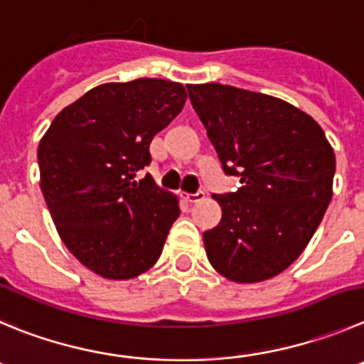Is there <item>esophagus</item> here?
<instances>
[{
  "label": "esophagus",
  "instance_id": "obj_1",
  "mask_svg": "<svg viewBox=\"0 0 364 364\" xmlns=\"http://www.w3.org/2000/svg\"><path fill=\"white\" fill-rule=\"evenodd\" d=\"M205 199V193L198 192V193H185V201L188 203H199Z\"/></svg>",
  "mask_w": 364,
  "mask_h": 364
}]
</instances>
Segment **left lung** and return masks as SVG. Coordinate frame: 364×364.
<instances>
[{"label":"left lung","instance_id":"left-lung-1","mask_svg":"<svg viewBox=\"0 0 364 364\" xmlns=\"http://www.w3.org/2000/svg\"><path fill=\"white\" fill-rule=\"evenodd\" d=\"M223 168L240 176L228 196H213L220 223L203 233L219 274L257 284L304 253L332 199L336 156L320 124L289 102L219 82L188 84Z\"/></svg>","mask_w":364,"mask_h":364}]
</instances>
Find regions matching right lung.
I'll list each match as a JSON object with an SVG mask.
<instances>
[{"instance_id": "obj_1", "label": "right lung", "mask_w": 364, "mask_h": 364, "mask_svg": "<svg viewBox=\"0 0 364 364\" xmlns=\"http://www.w3.org/2000/svg\"><path fill=\"white\" fill-rule=\"evenodd\" d=\"M163 79L107 82L66 105L39 141L41 190L57 233L82 266L129 280L158 262L179 199L136 172L186 102Z\"/></svg>"}]
</instances>
